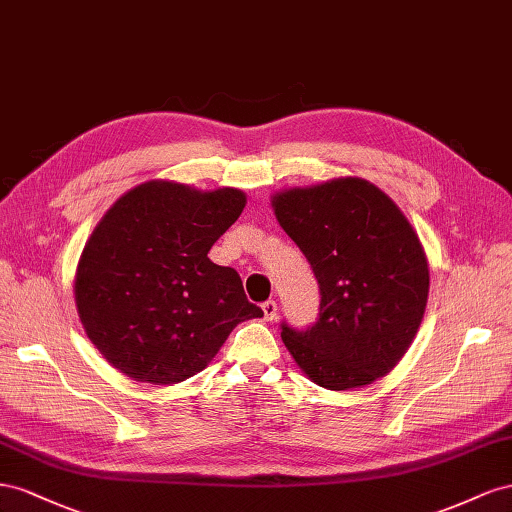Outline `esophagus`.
I'll list each match as a JSON object with an SVG mask.
<instances>
[{"mask_svg": "<svg viewBox=\"0 0 512 512\" xmlns=\"http://www.w3.org/2000/svg\"><path fill=\"white\" fill-rule=\"evenodd\" d=\"M261 309H264V317L268 321H272V319H276V313H279V304H276L274 300H268V302L261 304Z\"/></svg>", "mask_w": 512, "mask_h": 512, "instance_id": "1", "label": "esophagus"}]
</instances>
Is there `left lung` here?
<instances>
[{
    "mask_svg": "<svg viewBox=\"0 0 512 512\" xmlns=\"http://www.w3.org/2000/svg\"><path fill=\"white\" fill-rule=\"evenodd\" d=\"M276 221L319 283V319L283 343L302 373L328 390L388 375L410 349L429 298V261L418 233L382 188L332 178L270 197Z\"/></svg>",
    "mask_w": 512,
    "mask_h": 512,
    "instance_id": "1",
    "label": "left lung"
}]
</instances>
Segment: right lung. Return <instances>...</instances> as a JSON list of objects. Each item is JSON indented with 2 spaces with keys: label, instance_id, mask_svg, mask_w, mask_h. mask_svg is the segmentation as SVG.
<instances>
[{
  "label": "right lung",
  "instance_id": "right-lung-1",
  "mask_svg": "<svg viewBox=\"0 0 512 512\" xmlns=\"http://www.w3.org/2000/svg\"><path fill=\"white\" fill-rule=\"evenodd\" d=\"M246 206L240 188L173 180L130 188L87 238L75 304L87 339L135 382L171 386L212 362L240 321L264 317L212 244Z\"/></svg>",
  "mask_w": 512,
  "mask_h": 512
}]
</instances>
